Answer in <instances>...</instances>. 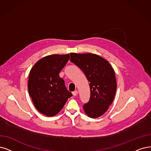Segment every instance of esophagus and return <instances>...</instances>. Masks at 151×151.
Segmentation results:
<instances>
[{"label":"esophagus","mask_w":151,"mask_h":151,"mask_svg":"<svg viewBox=\"0 0 151 151\" xmlns=\"http://www.w3.org/2000/svg\"><path fill=\"white\" fill-rule=\"evenodd\" d=\"M73 93V96H76L77 94H78V91L77 90H76V91H73L72 93Z\"/></svg>","instance_id":"esophagus-1"}]
</instances>
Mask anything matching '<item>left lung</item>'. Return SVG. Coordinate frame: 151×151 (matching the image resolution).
<instances>
[{
  "label": "left lung",
  "instance_id": "8db88e82",
  "mask_svg": "<svg viewBox=\"0 0 151 151\" xmlns=\"http://www.w3.org/2000/svg\"><path fill=\"white\" fill-rule=\"evenodd\" d=\"M72 63L83 71L90 82V101L83 105L91 118L102 116L113 103L116 91L115 73L108 61L93 53H71Z\"/></svg>",
  "mask_w": 151,
  "mask_h": 151
}]
</instances>
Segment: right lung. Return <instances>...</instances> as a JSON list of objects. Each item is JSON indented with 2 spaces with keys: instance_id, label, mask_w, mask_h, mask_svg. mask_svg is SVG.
I'll use <instances>...</instances> for the list:
<instances>
[{
  "instance_id": "right-lung-1",
  "label": "right lung",
  "mask_w": 151,
  "mask_h": 151,
  "mask_svg": "<svg viewBox=\"0 0 151 151\" xmlns=\"http://www.w3.org/2000/svg\"><path fill=\"white\" fill-rule=\"evenodd\" d=\"M70 55H52L38 60L31 69L28 89L36 109L47 116L57 114L72 96L59 76Z\"/></svg>"
}]
</instances>
